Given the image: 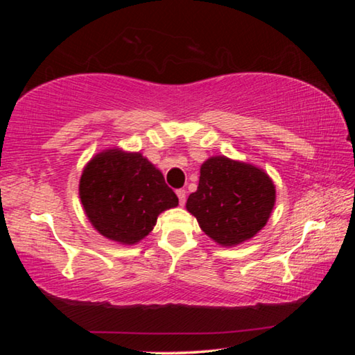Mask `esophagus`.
<instances>
[{
	"label": "esophagus",
	"mask_w": 355,
	"mask_h": 355,
	"mask_svg": "<svg viewBox=\"0 0 355 355\" xmlns=\"http://www.w3.org/2000/svg\"><path fill=\"white\" fill-rule=\"evenodd\" d=\"M177 197H178V200H180V205H184L186 203V191L184 189H178L177 191Z\"/></svg>",
	"instance_id": "esophagus-1"
}]
</instances>
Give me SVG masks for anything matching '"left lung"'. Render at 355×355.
Segmentation results:
<instances>
[{
    "instance_id": "8db88e82",
    "label": "left lung",
    "mask_w": 355,
    "mask_h": 355,
    "mask_svg": "<svg viewBox=\"0 0 355 355\" xmlns=\"http://www.w3.org/2000/svg\"><path fill=\"white\" fill-rule=\"evenodd\" d=\"M275 205V184L260 167L209 156L200 166L197 191L186 202L205 235L222 248L254 238L268 224Z\"/></svg>"
}]
</instances>
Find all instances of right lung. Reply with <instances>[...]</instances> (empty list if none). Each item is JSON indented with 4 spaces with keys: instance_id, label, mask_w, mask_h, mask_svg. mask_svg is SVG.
Masks as SVG:
<instances>
[{
    "instance_id": "right-lung-1",
    "label": "right lung",
    "mask_w": 355,
    "mask_h": 355,
    "mask_svg": "<svg viewBox=\"0 0 355 355\" xmlns=\"http://www.w3.org/2000/svg\"><path fill=\"white\" fill-rule=\"evenodd\" d=\"M80 199L101 236L123 245L142 241L178 197L158 167L139 152L112 147L92 156L80 178Z\"/></svg>"
}]
</instances>
